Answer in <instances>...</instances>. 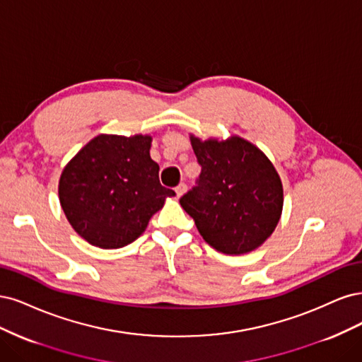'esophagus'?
Listing matches in <instances>:
<instances>
[{
    "mask_svg": "<svg viewBox=\"0 0 362 362\" xmlns=\"http://www.w3.org/2000/svg\"><path fill=\"white\" fill-rule=\"evenodd\" d=\"M174 191H176L177 197H182V195L185 194V191H186V185H185V183H180V185H177L176 188H174Z\"/></svg>",
    "mask_w": 362,
    "mask_h": 362,
    "instance_id": "1",
    "label": "esophagus"
}]
</instances>
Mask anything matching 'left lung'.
<instances>
[{
    "label": "left lung",
    "instance_id": "1",
    "mask_svg": "<svg viewBox=\"0 0 362 362\" xmlns=\"http://www.w3.org/2000/svg\"><path fill=\"white\" fill-rule=\"evenodd\" d=\"M202 173L180 204L203 239L224 254L255 250L283 211V185L263 151L242 138L226 143L191 138Z\"/></svg>",
    "mask_w": 362,
    "mask_h": 362
}]
</instances>
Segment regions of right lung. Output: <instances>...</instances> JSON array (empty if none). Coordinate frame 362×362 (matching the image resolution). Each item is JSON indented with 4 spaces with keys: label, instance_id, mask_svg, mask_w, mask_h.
<instances>
[{
    "label": "right lung",
    "instance_id": "add662e5",
    "mask_svg": "<svg viewBox=\"0 0 362 362\" xmlns=\"http://www.w3.org/2000/svg\"><path fill=\"white\" fill-rule=\"evenodd\" d=\"M150 136L99 135L62 173L58 195L69 223L95 247L134 242L174 191L159 182Z\"/></svg>",
    "mask_w": 362,
    "mask_h": 362
}]
</instances>
